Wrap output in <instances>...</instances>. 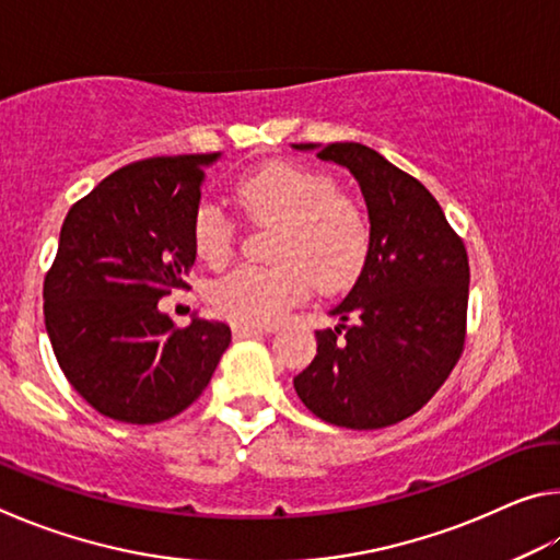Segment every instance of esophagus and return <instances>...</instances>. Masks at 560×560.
I'll use <instances>...</instances> for the list:
<instances>
[{
    "mask_svg": "<svg viewBox=\"0 0 560 560\" xmlns=\"http://www.w3.org/2000/svg\"><path fill=\"white\" fill-rule=\"evenodd\" d=\"M264 334H271V328H257V326H234V338L236 340H246V338H257Z\"/></svg>",
    "mask_w": 560,
    "mask_h": 560,
    "instance_id": "34e87169",
    "label": "esophagus"
}]
</instances>
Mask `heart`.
I'll return each instance as SVG.
<instances>
[{
    "mask_svg": "<svg viewBox=\"0 0 560 560\" xmlns=\"http://www.w3.org/2000/svg\"><path fill=\"white\" fill-rule=\"evenodd\" d=\"M236 202L254 222L279 224L273 267H242L210 291L217 314L240 326H271L314 289L340 291L358 279L371 249L363 212L338 195L328 175L269 163L234 187ZM192 242L200 259L224 267L234 254V224L222 207L195 212Z\"/></svg>",
    "mask_w": 560,
    "mask_h": 560,
    "instance_id": "heart-1",
    "label": "heart"
}]
</instances>
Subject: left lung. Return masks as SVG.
<instances>
[{"label":"left lung","instance_id":"left-lung-1","mask_svg":"<svg viewBox=\"0 0 560 560\" xmlns=\"http://www.w3.org/2000/svg\"><path fill=\"white\" fill-rule=\"evenodd\" d=\"M346 167L363 192L371 249L348 296L316 330V358L293 377L301 402L348 430L415 415L447 381L464 348L467 249L430 189L360 143H301Z\"/></svg>","mask_w":560,"mask_h":560}]
</instances>
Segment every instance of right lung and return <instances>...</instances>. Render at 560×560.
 <instances>
[{
    "instance_id": "add662e5",
    "label": "right lung",
    "mask_w": 560,
    "mask_h": 560,
    "mask_svg": "<svg viewBox=\"0 0 560 560\" xmlns=\"http://www.w3.org/2000/svg\"><path fill=\"white\" fill-rule=\"evenodd\" d=\"M222 153L132 163L66 214L44 281V320L73 390L118 422L170 420L202 395L232 330L192 316L177 328L158 301L187 287L205 167Z\"/></svg>"
}]
</instances>
